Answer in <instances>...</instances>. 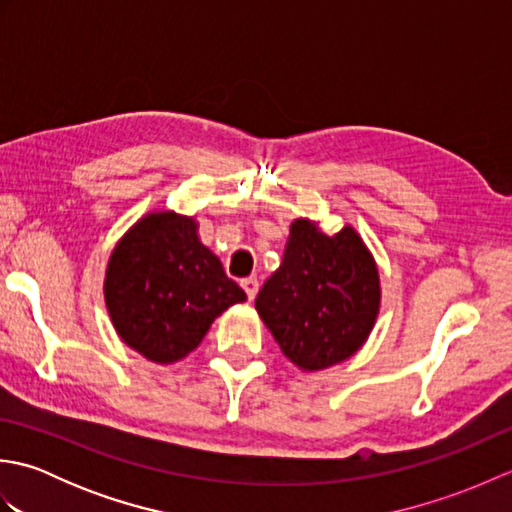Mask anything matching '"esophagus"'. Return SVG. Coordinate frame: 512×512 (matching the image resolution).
<instances>
[{
  "label": "esophagus",
  "mask_w": 512,
  "mask_h": 512,
  "mask_svg": "<svg viewBox=\"0 0 512 512\" xmlns=\"http://www.w3.org/2000/svg\"><path fill=\"white\" fill-rule=\"evenodd\" d=\"M242 288H244V292H246V297L253 301L255 297H257V292H259V281L255 279V277H248V279H242Z\"/></svg>",
  "instance_id": "obj_1"
}]
</instances>
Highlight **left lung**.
<instances>
[{
  "mask_svg": "<svg viewBox=\"0 0 512 512\" xmlns=\"http://www.w3.org/2000/svg\"><path fill=\"white\" fill-rule=\"evenodd\" d=\"M255 308L292 363L317 372L361 350L380 310L372 253L352 226L325 235L310 220L290 224L284 262Z\"/></svg>",
  "mask_w": 512,
  "mask_h": 512,
  "instance_id": "left-lung-1",
  "label": "left lung"
}]
</instances>
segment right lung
Here are the masks:
<instances>
[{
    "label": "right lung",
    "instance_id": "obj_1",
    "mask_svg": "<svg viewBox=\"0 0 512 512\" xmlns=\"http://www.w3.org/2000/svg\"><path fill=\"white\" fill-rule=\"evenodd\" d=\"M105 306L116 334L147 361L176 363L193 352L215 317L246 301L198 237V222L156 211L129 228L105 270Z\"/></svg>",
    "mask_w": 512,
    "mask_h": 512
}]
</instances>
